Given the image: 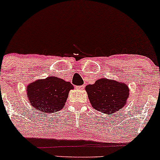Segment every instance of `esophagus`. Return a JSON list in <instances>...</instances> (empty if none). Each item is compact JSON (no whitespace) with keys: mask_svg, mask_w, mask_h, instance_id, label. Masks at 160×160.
Wrapping results in <instances>:
<instances>
[{"mask_svg":"<svg viewBox=\"0 0 160 160\" xmlns=\"http://www.w3.org/2000/svg\"><path fill=\"white\" fill-rule=\"evenodd\" d=\"M84 88V85H82V86H77V89L78 90H83Z\"/></svg>","mask_w":160,"mask_h":160,"instance_id":"obj_1","label":"esophagus"}]
</instances>
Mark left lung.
I'll list each match as a JSON object with an SVG mask.
<instances>
[{
	"label": "left lung",
	"instance_id": "left-lung-1",
	"mask_svg": "<svg viewBox=\"0 0 160 160\" xmlns=\"http://www.w3.org/2000/svg\"><path fill=\"white\" fill-rule=\"evenodd\" d=\"M88 98L94 108L108 116L120 111L128 103L130 90L123 82L101 78L94 84L85 88Z\"/></svg>",
	"mask_w": 160,
	"mask_h": 160
}]
</instances>
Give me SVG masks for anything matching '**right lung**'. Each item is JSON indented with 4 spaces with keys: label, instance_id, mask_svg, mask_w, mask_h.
I'll list each match as a JSON object with an SVG mask.
<instances>
[{
    "label": "right lung",
    "instance_id": "obj_1",
    "mask_svg": "<svg viewBox=\"0 0 160 160\" xmlns=\"http://www.w3.org/2000/svg\"><path fill=\"white\" fill-rule=\"evenodd\" d=\"M73 88L70 82L57 77H48L29 83L26 94L29 104L47 115L64 108L69 92Z\"/></svg>",
    "mask_w": 160,
    "mask_h": 160
}]
</instances>
